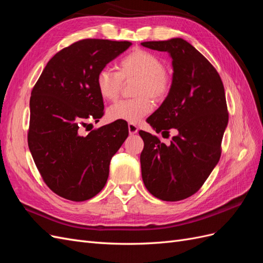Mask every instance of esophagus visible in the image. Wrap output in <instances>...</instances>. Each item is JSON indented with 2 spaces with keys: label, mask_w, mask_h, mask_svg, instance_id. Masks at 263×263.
Masks as SVG:
<instances>
[{
  "label": "esophagus",
  "mask_w": 263,
  "mask_h": 263,
  "mask_svg": "<svg viewBox=\"0 0 263 263\" xmlns=\"http://www.w3.org/2000/svg\"><path fill=\"white\" fill-rule=\"evenodd\" d=\"M128 132H129L130 135L136 134V133L138 132V127H137L136 125H135V124L129 123V124H128Z\"/></svg>",
  "instance_id": "esophagus-1"
}]
</instances>
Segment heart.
Listing matches in <instances>:
<instances>
[{
  "instance_id": "heart-1",
  "label": "heart",
  "mask_w": 263,
  "mask_h": 263,
  "mask_svg": "<svg viewBox=\"0 0 263 263\" xmlns=\"http://www.w3.org/2000/svg\"><path fill=\"white\" fill-rule=\"evenodd\" d=\"M117 71L103 68L97 74V89L106 101H115L123 86V81L136 79L133 93L136 98L122 100L107 110L110 121L139 123L154 109V102L168 97L172 87V76L163 67L161 58L145 49H134L117 62Z\"/></svg>"
}]
</instances>
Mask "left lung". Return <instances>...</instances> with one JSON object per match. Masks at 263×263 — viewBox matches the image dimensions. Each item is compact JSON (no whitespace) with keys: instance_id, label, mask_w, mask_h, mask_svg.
Masks as SVG:
<instances>
[{"instance_id":"1","label":"left lung","mask_w":263,"mask_h":263,"mask_svg":"<svg viewBox=\"0 0 263 263\" xmlns=\"http://www.w3.org/2000/svg\"><path fill=\"white\" fill-rule=\"evenodd\" d=\"M147 48L172 57V87L161 106L147 118L159 134L178 135L166 146L156 135L139 130L142 181L159 200L177 202L196 193L221 155L228 123L224 85L212 63L182 38L146 42Z\"/></svg>"}]
</instances>
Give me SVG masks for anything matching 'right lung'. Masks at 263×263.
Instances as JSON below:
<instances>
[{"label":"right lung","instance_id":"obj_1","mask_svg":"<svg viewBox=\"0 0 263 263\" xmlns=\"http://www.w3.org/2000/svg\"><path fill=\"white\" fill-rule=\"evenodd\" d=\"M130 42L86 38L55 53L31 90L28 147L44 182L73 202L90 200L104 187L109 163L128 136V125L114 122L89 134L85 121L104 115L97 74Z\"/></svg>","mask_w":263,"mask_h":263}]
</instances>
